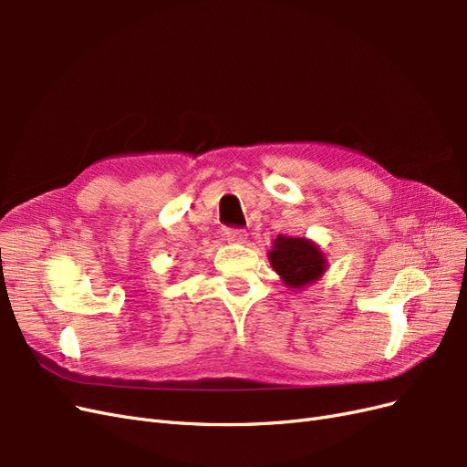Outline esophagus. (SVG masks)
<instances>
[{"mask_svg":"<svg viewBox=\"0 0 467 467\" xmlns=\"http://www.w3.org/2000/svg\"><path fill=\"white\" fill-rule=\"evenodd\" d=\"M225 239H228L230 244H245L247 232L242 228H228L225 230Z\"/></svg>","mask_w":467,"mask_h":467,"instance_id":"34e87169","label":"esophagus"}]
</instances>
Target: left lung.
I'll list each match as a JSON object with an SVG mask.
<instances>
[{
	"mask_svg": "<svg viewBox=\"0 0 467 467\" xmlns=\"http://www.w3.org/2000/svg\"><path fill=\"white\" fill-rule=\"evenodd\" d=\"M268 261L288 288L309 286L327 271V259L321 249L306 237L278 235Z\"/></svg>",
	"mask_w": 467,
	"mask_h": 467,
	"instance_id": "obj_1",
	"label": "left lung"
}]
</instances>
